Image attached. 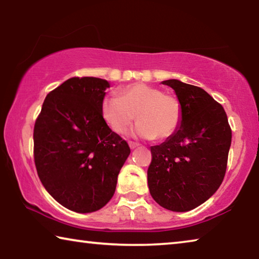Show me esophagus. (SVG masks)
<instances>
[{
  "instance_id": "esophagus-1",
  "label": "esophagus",
  "mask_w": 259,
  "mask_h": 259,
  "mask_svg": "<svg viewBox=\"0 0 259 259\" xmlns=\"http://www.w3.org/2000/svg\"><path fill=\"white\" fill-rule=\"evenodd\" d=\"M129 146H130V148L131 150H134V148H136V147H138L139 146V144L138 143H136V142H129Z\"/></svg>"
}]
</instances>
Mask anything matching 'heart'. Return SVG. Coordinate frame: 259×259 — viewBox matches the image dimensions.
<instances>
[{"instance_id":"1","label":"heart","mask_w":259,"mask_h":259,"mask_svg":"<svg viewBox=\"0 0 259 259\" xmlns=\"http://www.w3.org/2000/svg\"><path fill=\"white\" fill-rule=\"evenodd\" d=\"M104 97L100 113L114 133L123 134L135 117L139 122L136 134L144 138L163 140L176 133L183 119V107L176 96L146 83L126 85Z\"/></svg>"}]
</instances>
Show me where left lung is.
<instances>
[{
    "label": "left lung",
    "mask_w": 259,
    "mask_h": 259,
    "mask_svg": "<svg viewBox=\"0 0 259 259\" xmlns=\"http://www.w3.org/2000/svg\"><path fill=\"white\" fill-rule=\"evenodd\" d=\"M181 100L179 129L152 146L147 170L150 193L161 207L188 211L207 201L224 179L232 130L224 108L199 87L166 80Z\"/></svg>",
    "instance_id": "obj_1"
}]
</instances>
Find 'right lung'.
I'll return each instance as SVG.
<instances>
[{
	"label": "right lung",
	"instance_id": "right-lung-1",
	"mask_svg": "<svg viewBox=\"0 0 259 259\" xmlns=\"http://www.w3.org/2000/svg\"><path fill=\"white\" fill-rule=\"evenodd\" d=\"M106 80L71 77L47 95L34 125V162L49 194L65 208L93 212L115 192L130 154L128 143L104 121Z\"/></svg>",
	"mask_w": 259,
	"mask_h": 259
}]
</instances>
